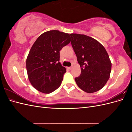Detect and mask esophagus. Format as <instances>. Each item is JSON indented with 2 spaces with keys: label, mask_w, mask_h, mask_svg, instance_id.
Masks as SVG:
<instances>
[{
  "label": "esophagus",
  "mask_w": 132,
  "mask_h": 132,
  "mask_svg": "<svg viewBox=\"0 0 132 132\" xmlns=\"http://www.w3.org/2000/svg\"><path fill=\"white\" fill-rule=\"evenodd\" d=\"M71 68H72V67H68V69H69V70H70V69H71Z\"/></svg>",
  "instance_id": "obj_1"
}]
</instances>
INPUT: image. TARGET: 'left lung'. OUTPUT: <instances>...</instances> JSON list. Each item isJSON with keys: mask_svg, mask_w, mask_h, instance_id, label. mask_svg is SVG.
Here are the masks:
<instances>
[{"mask_svg": "<svg viewBox=\"0 0 132 132\" xmlns=\"http://www.w3.org/2000/svg\"><path fill=\"white\" fill-rule=\"evenodd\" d=\"M71 46L81 67L75 78L78 86L87 93L96 92L110 78L112 64L105 47L95 39L85 35L70 34Z\"/></svg>", "mask_w": 132, "mask_h": 132, "instance_id": "left-lung-1", "label": "left lung"}]
</instances>
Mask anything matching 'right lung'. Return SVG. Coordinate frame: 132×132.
I'll return each instance as SVG.
<instances>
[{"mask_svg": "<svg viewBox=\"0 0 132 132\" xmlns=\"http://www.w3.org/2000/svg\"><path fill=\"white\" fill-rule=\"evenodd\" d=\"M70 34L51 30L41 35L36 40L26 59L28 78L38 91L50 94L61 86L65 67L59 62L63 47L70 42Z\"/></svg>", "mask_w": 132, "mask_h": 132, "instance_id": "right-lung-1", "label": "right lung"}]
</instances>
